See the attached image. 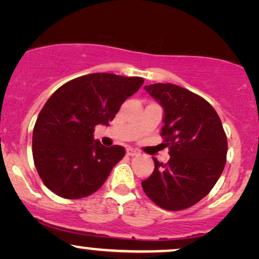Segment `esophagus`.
<instances>
[{"instance_id": "esophagus-1", "label": "esophagus", "mask_w": 259, "mask_h": 259, "mask_svg": "<svg viewBox=\"0 0 259 259\" xmlns=\"http://www.w3.org/2000/svg\"><path fill=\"white\" fill-rule=\"evenodd\" d=\"M137 153L135 149H133V148H126V155L127 156H135V155H137Z\"/></svg>"}]
</instances>
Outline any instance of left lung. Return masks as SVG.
<instances>
[{
	"mask_svg": "<svg viewBox=\"0 0 259 259\" xmlns=\"http://www.w3.org/2000/svg\"><path fill=\"white\" fill-rule=\"evenodd\" d=\"M145 90L163 107L161 136L169 149L167 163L153 158L155 168L142 182L146 195L166 210H183L205 197L220 178L227 137L210 104L186 88L154 83Z\"/></svg>",
	"mask_w": 259,
	"mask_h": 259,
	"instance_id": "1",
	"label": "left lung"
}]
</instances>
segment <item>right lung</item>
Segmentation results:
<instances>
[{"instance_id": "1", "label": "right lung", "mask_w": 259, "mask_h": 259, "mask_svg": "<svg viewBox=\"0 0 259 259\" xmlns=\"http://www.w3.org/2000/svg\"><path fill=\"white\" fill-rule=\"evenodd\" d=\"M142 84V77L94 73L68 81L49 98L32 137L35 168L49 190L78 199L103 186L125 149L101 145L94 140V127L109 125Z\"/></svg>"}]
</instances>
